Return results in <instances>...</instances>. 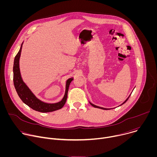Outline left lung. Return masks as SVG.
<instances>
[{
  "mask_svg": "<svg viewBox=\"0 0 157 157\" xmlns=\"http://www.w3.org/2000/svg\"><path fill=\"white\" fill-rule=\"evenodd\" d=\"M130 96H128V98H127V99H126V100H125V101H124V102H123V104H124L125 102H126V101H127L128 100V99L129 98ZM89 103H90V104H91V105L92 106H93V107H96V108H99V109H104V110H107V109H106V108H103V107H101L97 106V105H94V104H92V103H91V102H89ZM123 104H122L121 105H122Z\"/></svg>",
  "mask_w": 157,
  "mask_h": 157,
  "instance_id": "obj_1",
  "label": "left lung"
}]
</instances>
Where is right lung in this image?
<instances>
[{"instance_id": "right-lung-1", "label": "right lung", "mask_w": 157, "mask_h": 157, "mask_svg": "<svg viewBox=\"0 0 157 157\" xmlns=\"http://www.w3.org/2000/svg\"><path fill=\"white\" fill-rule=\"evenodd\" d=\"M22 44H23V43H21L20 50L15 57L13 68V84L18 96L22 101L30 108L36 111L40 112V113H50V112H53L61 109L66 103L67 97H68L69 86L73 78H70L66 81L65 94L61 101L57 103L48 104L39 100L30 90V89L25 84L21 77L19 68V59L21 55Z\"/></svg>"}]
</instances>
